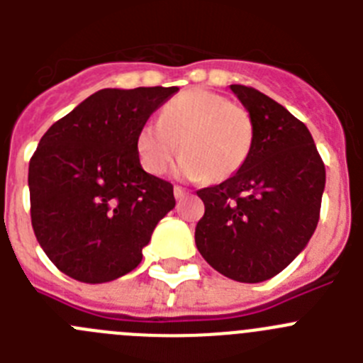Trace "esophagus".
Here are the masks:
<instances>
[{"label":"esophagus","instance_id":"esophagus-1","mask_svg":"<svg viewBox=\"0 0 363 363\" xmlns=\"http://www.w3.org/2000/svg\"><path fill=\"white\" fill-rule=\"evenodd\" d=\"M185 194H189V191H185V189L179 187V185H174V196H176V200H182V198H184Z\"/></svg>","mask_w":363,"mask_h":363}]
</instances>
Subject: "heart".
I'll list each match as a JSON object with an SVG mask.
<instances>
[{"instance_id": "obj_1", "label": "heart", "mask_w": 363, "mask_h": 363, "mask_svg": "<svg viewBox=\"0 0 363 363\" xmlns=\"http://www.w3.org/2000/svg\"><path fill=\"white\" fill-rule=\"evenodd\" d=\"M255 142V121L243 105L205 89L174 96L160 111L158 123L138 130L136 150L147 172L162 176L176 154L189 178L221 182L245 165Z\"/></svg>"}]
</instances>
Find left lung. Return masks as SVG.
<instances>
[{"label": "left lung", "instance_id": "left-lung-1", "mask_svg": "<svg viewBox=\"0 0 363 363\" xmlns=\"http://www.w3.org/2000/svg\"><path fill=\"white\" fill-rule=\"evenodd\" d=\"M255 121L245 165L196 192L205 205L196 247L223 277L269 280L301 252L318 225L325 165L309 129L252 86L230 85Z\"/></svg>", "mask_w": 363, "mask_h": 363}]
</instances>
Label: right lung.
<instances>
[{
	"instance_id": "1",
	"label": "right lung",
	"mask_w": 363,
	"mask_h": 363,
	"mask_svg": "<svg viewBox=\"0 0 363 363\" xmlns=\"http://www.w3.org/2000/svg\"><path fill=\"white\" fill-rule=\"evenodd\" d=\"M176 92L104 89L40 140L28 163L32 229L67 277L104 284L130 272L156 223L174 209L172 185L140 165L136 136Z\"/></svg>"
}]
</instances>
